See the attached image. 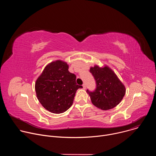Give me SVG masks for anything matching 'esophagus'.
<instances>
[{
	"instance_id": "34e87169",
	"label": "esophagus",
	"mask_w": 156,
	"mask_h": 156,
	"mask_svg": "<svg viewBox=\"0 0 156 156\" xmlns=\"http://www.w3.org/2000/svg\"><path fill=\"white\" fill-rule=\"evenodd\" d=\"M83 89H86V84H83Z\"/></svg>"
}]
</instances>
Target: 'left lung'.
<instances>
[{
    "mask_svg": "<svg viewBox=\"0 0 156 156\" xmlns=\"http://www.w3.org/2000/svg\"><path fill=\"white\" fill-rule=\"evenodd\" d=\"M90 72L94 78L96 87L93 92L88 90L86 92L93 105L103 110L117 106L123 98L126 90L115 73L107 66L95 65Z\"/></svg>",
    "mask_w": 156,
    "mask_h": 156,
    "instance_id": "8db88e82",
    "label": "left lung"
}]
</instances>
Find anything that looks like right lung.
Wrapping results in <instances>:
<instances>
[{
  "label": "right lung",
  "mask_w": 156,
  "mask_h": 156,
  "mask_svg": "<svg viewBox=\"0 0 156 156\" xmlns=\"http://www.w3.org/2000/svg\"><path fill=\"white\" fill-rule=\"evenodd\" d=\"M76 75L69 71V65L62 60L48 64L35 83L37 98L49 112L61 114L73 104L78 89Z\"/></svg>",
  "instance_id": "1"
}]
</instances>
